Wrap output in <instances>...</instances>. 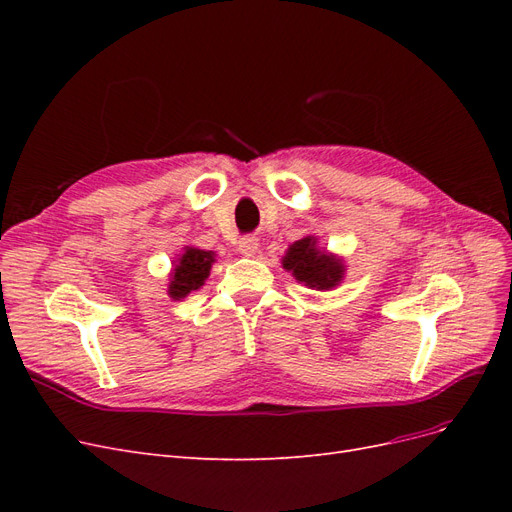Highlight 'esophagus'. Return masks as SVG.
Segmentation results:
<instances>
[{
	"mask_svg": "<svg viewBox=\"0 0 512 512\" xmlns=\"http://www.w3.org/2000/svg\"><path fill=\"white\" fill-rule=\"evenodd\" d=\"M258 247H260V243H258L256 237H243L239 241V252L243 256H254L258 252Z\"/></svg>",
	"mask_w": 512,
	"mask_h": 512,
	"instance_id": "1",
	"label": "esophagus"
}]
</instances>
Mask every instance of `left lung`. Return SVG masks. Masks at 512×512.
Listing matches in <instances>:
<instances>
[{
	"label": "left lung",
	"instance_id": "left-lung-1",
	"mask_svg": "<svg viewBox=\"0 0 512 512\" xmlns=\"http://www.w3.org/2000/svg\"><path fill=\"white\" fill-rule=\"evenodd\" d=\"M282 267L294 280L312 290H333L344 282L346 260L320 247L314 235H307L288 245L282 256Z\"/></svg>",
	"mask_w": 512,
	"mask_h": 512
}]
</instances>
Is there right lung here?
Returning <instances> with one entry per match:
<instances>
[{
	"label": "right lung",
	"mask_w": 512,
	"mask_h": 512,
	"mask_svg": "<svg viewBox=\"0 0 512 512\" xmlns=\"http://www.w3.org/2000/svg\"><path fill=\"white\" fill-rule=\"evenodd\" d=\"M215 262V252L200 250L194 245H185L183 252L173 260V269L168 273L166 294L170 299H185L190 292L203 288Z\"/></svg>",
	"instance_id": "1"
}]
</instances>
